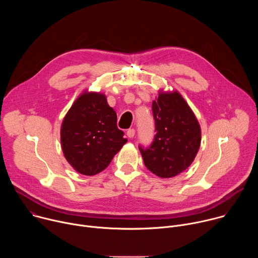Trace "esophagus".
<instances>
[{"instance_id":"34e87169","label":"esophagus","mask_w":258,"mask_h":258,"mask_svg":"<svg viewBox=\"0 0 258 258\" xmlns=\"http://www.w3.org/2000/svg\"><path fill=\"white\" fill-rule=\"evenodd\" d=\"M135 134H136V131L134 130V128H130V130H127V132H126V136L128 137V138H134L135 137Z\"/></svg>"}]
</instances>
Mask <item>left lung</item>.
Listing matches in <instances>:
<instances>
[{
	"mask_svg": "<svg viewBox=\"0 0 258 258\" xmlns=\"http://www.w3.org/2000/svg\"><path fill=\"white\" fill-rule=\"evenodd\" d=\"M154 140L139 149L146 167L160 177H172L186 170L195 159L201 130L187 102L177 93H160L152 103Z\"/></svg>",
	"mask_w": 258,
	"mask_h": 258,
	"instance_id": "obj_1",
	"label": "left lung"
}]
</instances>
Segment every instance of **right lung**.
Returning a JSON list of instances; mask_svg holds the SVG:
<instances>
[{"instance_id":"1","label":"right lung","mask_w":258,"mask_h":258,"mask_svg":"<svg viewBox=\"0 0 258 258\" xmlns=\"http://www.w3.org/2000/svg\"><path fill=\"white\" fill-rule=\"evenodd\" d=\"M117 115L99 93H84L73 103L61 126L66 160L78 172L94 175L104 170L126 143Z\"/></svg>"}]
</instances>
